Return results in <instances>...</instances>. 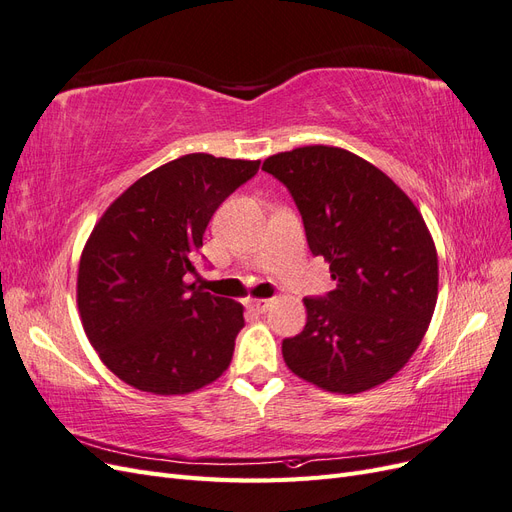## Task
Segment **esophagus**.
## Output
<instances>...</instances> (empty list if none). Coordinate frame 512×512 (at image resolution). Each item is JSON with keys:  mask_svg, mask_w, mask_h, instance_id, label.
<instances>
[{"mask_svg": "<svg viewBox=\"0 0 512 512\" xmlns=\"http://www.w3.org/2000/svg\"><path fill=\"white\" fill-rule=\"evenodd\" d=\"M269 307H271V299H256V301H252V309H254V312H258V314H265Z\"/></svg>", "mask_w": 512, "mask_h": 512, "instance_id": "esophagus-1", "label": "esophagus"}]
</instances>
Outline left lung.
<instances>
[{"label":"left lung","mask_w":512,"mask_h":512,"mask_svg":"<svg viewBox=\"0 0 512 512\" xmlns=\"http://www.w3.org/2000/svg\"><path fill=\"white\" fill-rule=\"evenodd\" d=\"M286 185L314 256L335 288L305 297V329L282 342L292 374L354 395L393 378L429 327L438 299L436 245L412 200L354 153L309 145L262 164Z\"/></svg>","instance_id":"8db88e82"}]
</instances>
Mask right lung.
Instances as JSON below:
<instances>
[{
  "label": "right lung",
  "instance_id": "1",
  "mask_svg": "<svg viewBox=\"0 0 512 512\" xmlns=\"http://www.w3.org/2000/svg\"><path fill=\"white\" fill-rule=\"evenodd\" d=\"M260 162L190 153L132 183L85 245L76 301L102 363L138 391L185 395L218 380L243 305L185 282L213 213Z\"/></svg>",
  "mask_w": 512,
  "mask_h": 512
}]
</instances>
